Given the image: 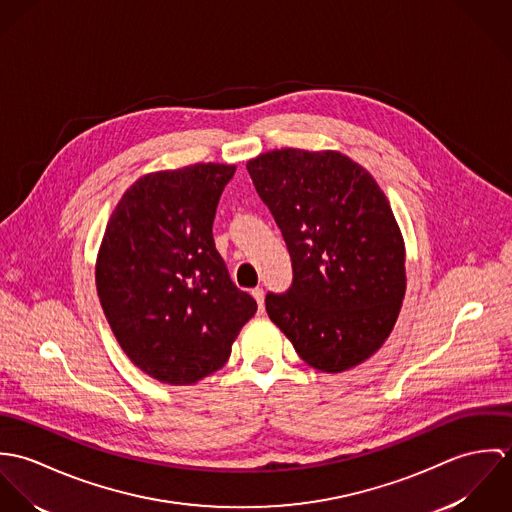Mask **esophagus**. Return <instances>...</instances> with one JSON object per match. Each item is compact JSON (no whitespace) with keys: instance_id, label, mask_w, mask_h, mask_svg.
<instances>
[{"instance_id":"1","label":"esophagus","mask_w":512,"mask_h":512,"mask_svg":"<svg viewBox=\"0 0 512 512\" xmlns=\"http://www.w3.org/2000/svg\"><path fill=\"white\" fill-rule=\"evenodd\" d=\"M252 297L256 299L258 311L262 313V311H264V290H262V288H254V290H252Z\"/></svg>"}]
</instances>
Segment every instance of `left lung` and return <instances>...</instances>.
Wrapping results in <instances>:
<instances>
[{
	"label": "left lung",
	"mask_w": 512,
	"mask_h": 512,
	"mask_svg": "<svg viewBox=\"0 0 512 512\" xmlns=\"http://www.w3.org/2000/svg\"><path fill=\"white\" fill-rule=\"evenodd\" d=\"M292 258V288L268 293L270 319L321 372L365 363L406 293V248L390 203L341 151L282 147L246 163Z\"/></svg>",
	"instance_id": "8db88e82"
}]
</instances>
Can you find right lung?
Here are the masks:
<instances>
[{
	"label": "right lung",
	"instance_id": "obj_1",
	"mask_svg": "<svg viewBox=\"0 0 512 512\" xmlns=\"http://www.w3.org/2000/svg\"><path fill=\"white\" fill-rule=\"evenodd\" d=\"M236 167L195 163L140 177L118 201L96 258V292L116 341L151 378L189 386L217 372L258 305L213 240Z\"/></svg>",
	"mask_w": 512,
	"mask_h": 512
}]
</instances>
